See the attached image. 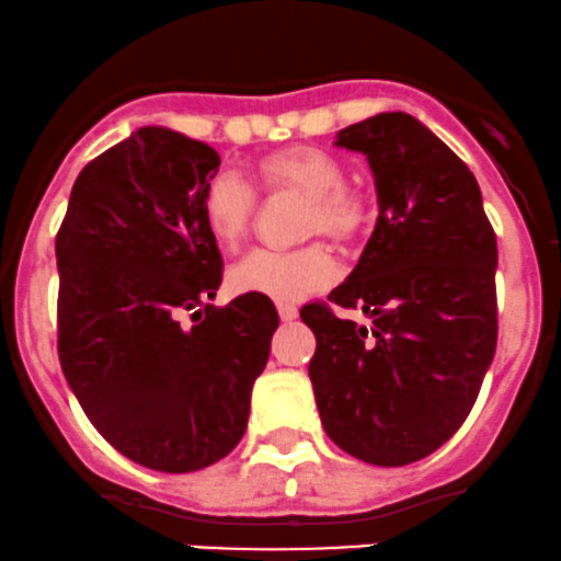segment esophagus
Listing matches in <instances>:
<instances>
[{"mask_svg":"<svg viewBox=\"0 0 561 561\" xmlns=\"http://www.w3.org/2000/svg\"><path fill=\"white\" fill-rule=\"evenodd\" d=\"M278 316H280V321H297V316H299V310H297V305H288V302H278Z\"/></svg>","mask_w":561,"mask_h":561,"instance_id":"34e87169","label":"esophagus"}]
</instances>
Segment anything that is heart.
Here are the masks:
<instances>
[{"instance_id": "obj_1", "label": "heart", "mask_w": 561, "mask_h": 561, "mask_svg": "<svg viewBox=\"0 0 561 561\" xmlns=\"http://www.w3.org/2000/svg\"><path fill=\"white\" fill-rule=\"evenodd\" d=\"M256 178L267 194L305 196L302 234H327L334 242H354L365 234L373 205L367 194L345 183L343 161L316 146H288L256 161ZM256 192L232 170H221L202 192V224L218 248H238L256 218ZM337 264L323 242L294 251L245 253L229 270L234 294L270 299H302L334 280Z\"/></svg>"}]
</instances>
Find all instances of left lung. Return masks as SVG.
I'll use <instances>...</instances> for the list:
<instances>
[{"label": "left lung", "mask_w": 561, "mask_h": 561, "mask_svg": "<svg viewBox=\"0 0 561 561\" xmlns=\"http://www.w3.org/2000/svg\"><path fill=\"white\" fill-rule=\"evenodd\" d=\"M367 156L378 224L329 302L299 310L316 334V405L334 446L402 467L451 440L496 348V238L470 167L408 113L337 131ZM362 309L370 327L337 320Z\"/></svg>", "instance_id": "obj_1"}]
</instances>
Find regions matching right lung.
<instances>
[{
  "instance_id": "obj_1",
  "label": "right lung",
  "mask_w": 561,
  "mask_h": 561,
  "mask_svg": "<svg viewBox=\"0 0 561 561\" xmlns=\"http://www.w3.org/2000/svg\"><path fill=\"white\" fill-rule=\"evenodd\" d=\"M218 164L205 142L142 126L83 167L56 234L69 389L115 451L159 472L202 470L238 446L278 329L270 297L207 305L224 259L202 192Z\"/></svg>"
}]
</instances>
